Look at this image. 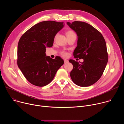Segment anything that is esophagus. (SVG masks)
Here are the masks:
<instances>
[{
    "mask_svg": "<svg viewBox=\"0 0 124 124\" xmlns=\"http://www.w3.org/2000/svg\"><path fill=\"white\" fill-rule=\"evenodd\" d=\"M64 63H67L69 62L68 60H67V59H64Z\"/></svg>",
    "mask_w": 124,
    "mask_h": 124,
    "instance_id": "obj_1",
    "label": "esophagus"
}]
</instances>
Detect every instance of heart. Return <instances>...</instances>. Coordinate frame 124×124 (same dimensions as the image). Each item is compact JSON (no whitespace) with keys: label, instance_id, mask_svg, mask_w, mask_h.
Returning a JSON list of instances; mask_svg holds the SVG:
<instances>
[{"label":"heart","instance_id":"obj_1","mask_svg":"<svg viewBox=\"0 0 124 124\" xmlns=\"http://www.w3.org/2000/svg\"><path fill=\"white\" fill-rule=\"evenodd\" d=\"M66 35L68 38H69L70 37H72V36H76V34L75 33V32L72 30H69L68 31H67L66 32ZM56 36L55 37V38H56ZM61 54L63 56H67L68 55V53L67 51H65V50H62L60 52Z\"/></svg>","mask_w":124,"mask_h":124}]
</instances>
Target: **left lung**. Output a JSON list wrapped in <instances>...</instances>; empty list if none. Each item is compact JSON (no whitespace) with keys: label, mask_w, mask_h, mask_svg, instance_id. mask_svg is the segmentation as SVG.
Returning a JSON list of instances; mask_svg holds the SVG:
<instances>
[{"label":"left lung","mask_w":124,"mask_h":124,"mask_svg":"<svg viewBox=\"0 0 124 124\" xmlns=\"http://www.w3.org/2000/svg\"><path fill=\"white\" fill-rule=\"evenodd\" d=\"M67 24L78 36L74 57L84 60L81 64L74 60H69L73 65L70 78L78 86H91L101 78L108 62L105 40L100 31L86 23L75 21L72 23L68 22Z\"/></svg>","instance_id":"left-lung-1"}]
</instances>
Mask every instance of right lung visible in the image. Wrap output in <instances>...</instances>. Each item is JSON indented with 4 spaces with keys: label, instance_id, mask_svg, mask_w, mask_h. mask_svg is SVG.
I'll return each mask as SVG.
<instances>
[{
    "label": "right lung",
    "instance_id": "right-lung-1",
    "mask_svg": "<svg viewBox=\"0 0 124 124\" xmlns=\"http://www.w3.org/2000/svg\"><path fill=\"white\" fill-rule=\"evenodd\" d=\"M64 26V22L47 21L31 27L18 43L17 64L26 79L32 84L43 87L54 79L64 60L46 56V47H51L55 35Z\"/></svg>",
    "mask_w": 124,
    "mask_h": 124
}]
</instances>
